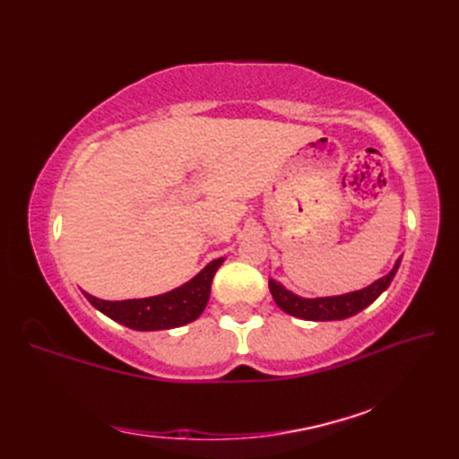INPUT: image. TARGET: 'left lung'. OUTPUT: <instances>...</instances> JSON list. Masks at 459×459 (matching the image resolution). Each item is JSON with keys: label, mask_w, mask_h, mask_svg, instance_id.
<instances>
[{"label": "left lung", "mask_w": 459, "mask_h": 459, "mask_svg": "<svg viewBox=\"0 0 459 459\" xmlns=\"http://www.w3.org/2000/svg\"><path fill=\"white\" fill-rule=\"evenodd\" d=\"M398 266H401V258L396 260L394 268L388 272L386 276L378 278L370 286L359 291H351V294L333 296V298H316V299L299 298L296 294H291V291H288L284 286L278 284L274 280H270L268 286L278 307L281 311H286V314L307 319V321H335V319H347L351 316H355L360 309H365L367 306L373 304V301L383 294L388 286H391Z\"/></svg>", "instance_id": "left-lung-1"}]
</instances>
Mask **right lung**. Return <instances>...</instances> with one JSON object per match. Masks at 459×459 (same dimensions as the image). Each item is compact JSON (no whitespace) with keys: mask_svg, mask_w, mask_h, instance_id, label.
Instances as JSON below:
<instances>
[{"mask_svg":"<svg viewBox=\"0 0 459 459\" xmlns=\"http://www.w3.org/2000/svg\"><path fill=\"white\" fill-rule=\"evenodd\" d=\"M224 258L212 260L204 266L197 276L189 280L181 288H175L168 294L142 298V299H124V301H106L91 294L84 296L91 304L102 311L104 316L118 321V324L138 329V331H160L181 327L197 319L211 296V284L214 272L219 270Z\"/></svg>","mask_w":459,"mask_h":459,"instance_id":"right-lung-1","label":"right lung"}]
</instances>
